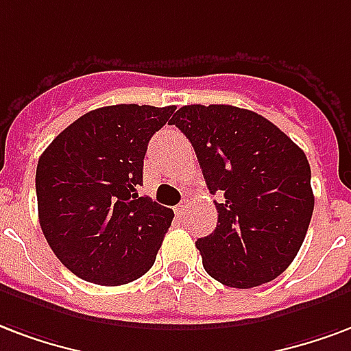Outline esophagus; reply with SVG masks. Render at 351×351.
Segmentation results:
<instances>
[{
	"label": "esophagus",
	"instance_id": "obj_1",
	"mask_svg": "<svg viewBox=\"0 0 351 351\" xmlns=\"http://www.w3.org/2000/svg\"><path fill=\"white\" fill-rule=\"evenodd\" d=\"M186 207H189V202L183 200V202H181V204H179L178 207H176V213H178V215H183V213H185V211H186Z\"/></svg>",
	"mask_w": 351,
	"mask_h": 351
}]
</instances>
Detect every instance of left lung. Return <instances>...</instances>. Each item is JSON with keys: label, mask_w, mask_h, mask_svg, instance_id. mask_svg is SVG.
<instances>
[{"label": "left lung", "mask_w": 351, "mask_h": 351, "mask_svg": "<svg viewBox=\"0 0 351 351\" xmlns=\"http://www.w3.org/2000/svg\"><path fill=\"white\" fill-rule=\"evenodd\" d=\"M193 144L219 221L200 237L204 269L230 288H254L288 269L314 209L311 166L265 117L230 104H189L172 117Z\"/></svg>", "instance_id": "obj_1"}]
</instances>
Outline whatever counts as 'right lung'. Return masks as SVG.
Listing matches in <instances>:
<instances>
[{"label": "right lung", "mask_w": 351, "mask_h": 351, "mask_svg": "<svg viewBox=\"0 0 351 351\" xmlns=\"http://www.w3.org/2000/svg\"><path fill=\"white\" fill-rule=\"evenodd\" d=\"M176 106L91 110L53 138L35 176L39 222L69 271L121 286L153 267L173 211L138 194L151 136Z\"/></svg>", "instance_id": "1"}]
</instances>
